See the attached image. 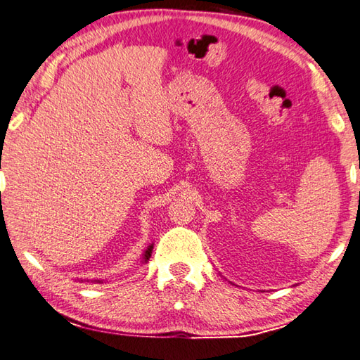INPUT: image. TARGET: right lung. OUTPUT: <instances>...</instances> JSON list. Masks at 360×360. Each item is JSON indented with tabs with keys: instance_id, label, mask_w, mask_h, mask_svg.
I'll return each mask as SVG.
<instances>
[{
	"instance_id": "1",
	"label": "right lung",
	"mask_w": 360,
	"mask_h": 360,
	"mask_svg": "<svg viewBox=\"0 0 360 360\" xmlns=\"http://www.w3.org/2000/svg\"><path fill=\"white\" fill-rule=\"evenodd\" d=\"M153 248H154V244H151V245H148V248L145 250V253H143V258H141V263L145 264V263H148V259L151 258V253H153ZM96 282H102V280H96Z\"/></svg>"
}]
</instances>
